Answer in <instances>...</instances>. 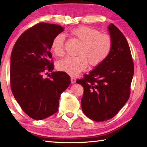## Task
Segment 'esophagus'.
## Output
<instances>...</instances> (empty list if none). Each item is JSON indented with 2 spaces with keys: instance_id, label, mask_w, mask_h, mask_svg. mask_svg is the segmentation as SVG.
<instances>
[{
  "instance_id": "obj_1",
  "label": "esophagus",
  "mask_w": 147,
  "mask_h": 147,
  "mask_svg": "<svg viewBox=\"0 0 147 147\" xmlns=\"http://www.w3.org/2000/svg\"><path fill=\"white\" fill-rule=\"evenodd\" d=\"M71 81L72 84H74L76 82V78H74V76H71Z\"/></svg>"
}]
</instances>
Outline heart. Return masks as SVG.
<instances>
[{"mask_svg": "<svg viewBox=\"0 0 147 147\" xmlns=\"http://www.w3.org/2000/svg\"><path fill=\"white\" fill-rule=\"evenodd\" d=\"M71 36L81 42L75 57H67L57 65L60 71L71 74H77L86 70L88 62L91 66H97L105 60L112 48L111 37L95 28L89 26H80L71 31ZM65 36L59 34L54 37L51 49L54 55L63 56Z\"/></svg>", "mask_w": 147, "mask_h": 147, "instance_id": "1", "label": "heart"}]
</instances>
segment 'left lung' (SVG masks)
<instances>
[{
    "label": "left lung",
    "instance_id": "left-lung-1",
    "mask_svg": "<svg viewBox=\"0 0 147 147\" xmlns=\"http://www.w3.org/2000/svg\"><path fill=\"white\" fill-rule=\"evenodd\" d=\"M108 28L113 43L110 53L102 63L76 80L84 89L81 100L83 112L96 122L113 118L128 101L134 72L126 38L113 24Z\"/></svg>",
    "mask_w": 147,
    "mask_h": 147
}]
</instances>
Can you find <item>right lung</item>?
Here are the masks:
<instances>
[{
    "mask_svg": "<svg viewBox=\"0 0 147 147\" xmlns=\"http://www.w3.org/2000/svg\"><path fill=\"white\" fill-rule=\"evenodd\" d=\"M63 31L57 24L40 23L24 31L11 54L10 86L24 112L35 120L53 115L58 110L61 94L71 84L65 72H53L50 52L53 39ZM51 72L48 77H45Z\"/></svg>",
    "mask_w": 147,
    "mask_h": 147,
    "instance_id": "right-lung-1",
    "label": "right lung"
}]
</instances>
